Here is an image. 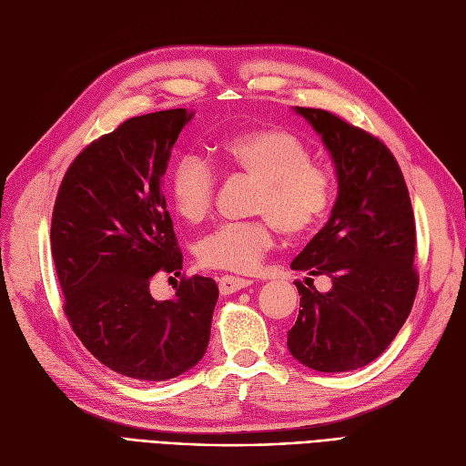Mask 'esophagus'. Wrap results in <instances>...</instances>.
<instances>
[{
	"instance_id": "esophagus-1",
	"label": "esophagus",
	"mask_w": 466,
	"mask_h": 466,
	"mask_svg": "<svg viewBox=\"0 0 466 466\" xmlns=\"http://www.w3.org/2000/svg\"><path fill=\"white\" fill-rule=\"evenodd\" d=\"M252 284L250 279L247 278H237V276H223L219 279V291L221 295H229V293H235V291H241L245 288H248Z\"/></svg>"
}]
</instances>
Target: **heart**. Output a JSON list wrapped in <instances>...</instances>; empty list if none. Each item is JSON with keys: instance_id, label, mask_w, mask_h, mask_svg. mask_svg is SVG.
<instances>
[{"instance_id": "1", "label": "heart", "mask_w": 466, "mask_h": 466, "mask_svg": "<svg viewBox=\"0 0 466 466\" xmlns=\"http://www.w3.org/2000/svg\"><path fill=\"white\" fill-rule=\"evenodd\" d=\"M225 168L258 182L255 214L264 219L223 223L196 245V258L211 270H255L274 241L276 229L289 238L313 231L327 214L330 177L313 163L298 136L281 128H257L231 136L218 147ZM216 173L202 155L188 151L168 177V196L180 218L202 221L216 196Z\"/></svg>"}]
</instances>
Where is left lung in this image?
Listing matches in <instances>:
<instances>
[{
    "mask_svg": "<svg viewBox=\"0 0 466 466\" xmlns=\"http://www.w3.org/2000/svg\"><path fill=\"white\" fill-rule=\"evenodd\" d=\"M293 110L329 149L338 194L329 223L291 262L305 281L329 276L332 288L320 293L298 284L299 315L288 348L309 370H360L389 348L416 298L410 196L383 142L327 110Z\"/></svg>",
    "mask_w": 466,
    "mask_h": 466,
    "instance_id": "obj_1",
    "label": "left lung"
}]
</instances>
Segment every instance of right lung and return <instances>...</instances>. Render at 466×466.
Wrapping results in <instances>:
<instances>
[{"instance_id": "add662e5", "label": "right lung", "mask_w": 466, "mask_h": 466, "mask_svg": "<svg viewBox=\"0 0 466 466\" xmlns=\"http://www.w3.org/2000/svg\"><path fill=\"white\" fill-rule=\"evenodd\" d=\"M194 112L134 116L69 165L52 214V257L74 332L106 368L136 380L192 370L209 342L218 284L182 279L159 301L149 279L182 270L163 175Z\"/></svg>"}]
</instances>
